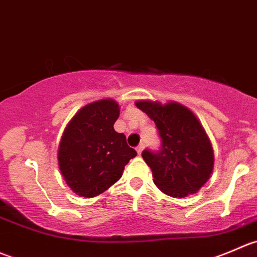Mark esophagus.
<instances>
[{
  "mask_svg": "<svg viewBox=\"0 0 257 257\" xmlns=\"http://www.w3.org/2000/svg\"><path fill=\"white\" fill-rule=\"evenodd\" d=\"M144 147H145V145H144V144H140L139 146L136 147V151H137V154H139V155H141V152L144 151Z\"/></svg>",
  "mask_w": 257,
  "mask_h": 257,
  "instance_id": "obj_1",
  "label": "esophagus"
}]
</instances>
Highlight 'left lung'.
I'll list each match as a JSON object with an SVG mask.
<instances>
[{"label": "left lung", "instance_id": "8db88e82", "mask_svg": "<svg viewBox=\"0 0 257 257\" xmlns=\"http://www.w3.org/2000/svg\"><path fill=\"white\" fill-rule=\"evenodd\" d=\"M136 106L154 120L161 139L159 151L142 152L155 185L179 199L196 194L214 170V150L200 121L191 110L172 101L165 105L136 101Z\"/></svg>", "mask_w": 257, "mask_h": 257}]
</instances>
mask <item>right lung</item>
Returning a JSON list of instances; mask_svg holds the SVG:
<instances>
[{"label": "right lung", "mask_w": 257, "mask_h": 257, "mask_svg": "<svg viewBox=\"0 0 257 257\" xmlns=\"http://www.w3.org/2000/svg\"><path fill=\"white\" fill-rule=\"evenodd\" d=\"M118 116V103L105 98L83 106L66 126L58 146V166L75 194H102L121 179L137 155L125 135L113 130Z\"/></svg>", "instance_id": "add662e5"}]
</instances>
